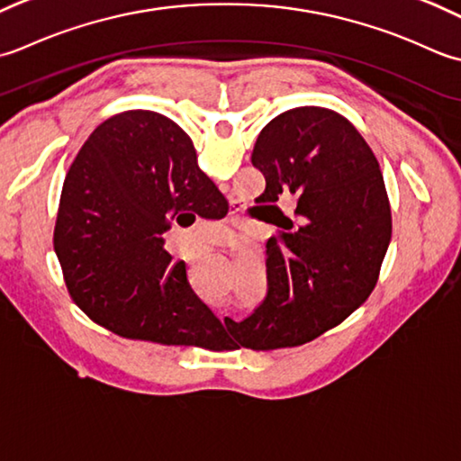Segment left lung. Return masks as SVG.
<instances>
[{"label": "left lung", "instance_id": "obj_1", "mask_svg": "<svg viewBox=\"0 0 461 461\" xmlns=\"http://www.w3.org/2000/svg\"><path fill=\"white\" fill-rule=\"evenodd\" d=\"M252 165L280 229L267 242L268 294L230 334L242 348H294L344 322L378 283L392 239L380 165L348 119L324 107L280 113L260 131ZM299 206L286 218L276 204Z\"/></svg>", "mask_w": 461, "mask_h": 461}]
</instances>
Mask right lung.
Listing matches in <instances>:
<instances>
[{
  "mask_svg": "<svg viewBox=\"0 0 461 461\" xmlns=\"http://www.w3.org/2000/svg\"><path fill=\"white\" fill-rule=\"evenodd\" d=\"M222 196L175 121L143 109L103 121L65 175L53 232L73 303L129 340L227 348L232 321L201 303L185 260L163 249L178 212L206 219Z\"/></svg>",
  "mask_w": 461,
  "mask_h": 461,
  "instance_id": "right-lung-1",
  "label": "right lung"
}]
</instances>
